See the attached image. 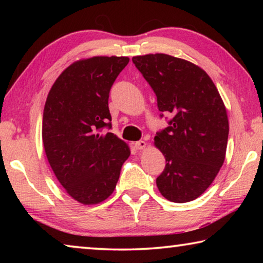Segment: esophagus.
Segmentation results:
<instances>
[{"instance_id":"1","label":"esophagus","mask_w":263,"mask_h":263,"mask_svg":"<svg viewBox=\"0 0 263 263\" xmlns=\"http://www.w3.org/2000/svg\"><path fill=\"white\" fill-rule=\"evenodd\" d=\"M146 147V142L144 140H139L135 142V148L136 149H144Z\"/></svg>"}]
</instances>
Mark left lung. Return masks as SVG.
I'll return each instance as SVG.
<instances>
[{
	"label": "left lung",
	"instance_id": "8db88e82",
	"mask_svg": "<svg viewBox=\"0 0 263 263\" xmlns=\"http://www.w3.org/2000/svg\"><path fill=\"white\" fill-rule=\"evenodd\" d=\"M132 61L157 95L159 110L173 116L154 138L166 159L158 189L171 202L194 201L224 163L229 138L224 102L205 70L193 62L163 53Z\"/></svg>",
	"mask_w": 263,
	"mask_h": 263
}]
</instances>
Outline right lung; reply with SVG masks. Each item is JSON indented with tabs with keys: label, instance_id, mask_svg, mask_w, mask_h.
<instances>
[{
	"label": "right lung",
	"instance_id": "obj_1",
	"mask_svg": "<svg viewBox=\"0 0 263 263\" xmlns=\"http://www.w3.org/2000/svg\"><path fill=\"white\" fill-rule=\"evenodd\" d=\"M127 57H92L73 62L53 83L43 115L48 163L66 193L92 205L114 193L130 147L111 128L109 92Z\"/></svg>",
	"mask_w": 263,
	"mask_h": 263
}]
</instances>
